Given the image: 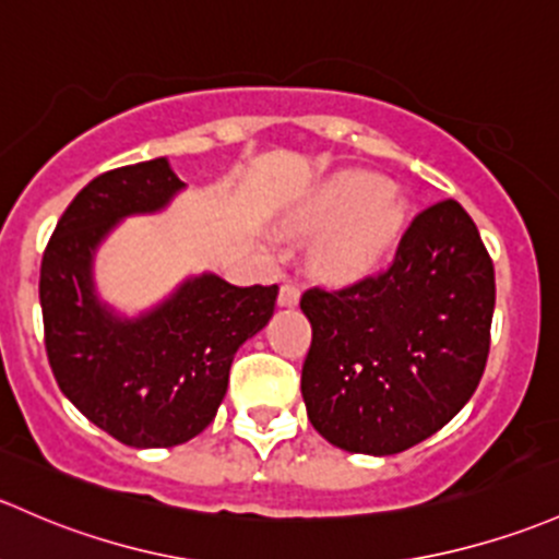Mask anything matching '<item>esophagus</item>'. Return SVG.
Here are the masks:
<instances>
[{
    "label": "esophagus",
    "instance_id": "34e87169",
    "mask_svg": "<svg viewBox=\"0 0 559 559\" xmlns=\"http://www.w3.org/2000/svg\"><path fill=\"white\" fill-rule=\"evenodd\" d=\"M299 302V286L297 284H284L278 292V305L281 308H295Z\"/></svg>",
    "mask_w": 559,
    "mask_h": 559
}]
</instances>
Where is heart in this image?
I'll list each match as a JSON object with an SVG mask.
<instances>
[{"instance_id":"b5f03b06","label":"heart","mask_w":559,"mask_h":559,"mask_svg":"<svg viewBox=\"0 0 559 559\" xmlns=\"http://www.w3.org/2000/svg\"><path fill=\"white\" fill-rule=\"evenodd\" d=\"M404 203L372 174L345 171L324 181L295 214L289 227L316 233L310 264L329 281L372 273L396 246Z\"/></svg>"}]
</instances>
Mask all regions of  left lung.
<instances>
[{"label": "left lung", "mask_w": 559, "mask_h": 559, "mask_svg": "<svg viewBox=\"0 0 559 559\" xmlns=\"http://www.w3.org/2000/svg\"><path fill=\"white\" fill-rule=\"evenodd\" d=\"M308 418L329 444L393 455L448 426L477 391L490 350L496 273L457 201L413 219L396 260L345 289H308Z\"/></svg>", "instance_id": "left-lung-1"}]
</instances>
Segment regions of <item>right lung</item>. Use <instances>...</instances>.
<instances>
[{
    "label": "right lung",
    "instance_id": "right-lung-1",
    "mask_svg": "<svg viewBox=\"0 0 559 559\" xmlns=\"http://www.w3.org/2000/svg\"><path fill=\"white\" fill-rule=\"evenodd\" d=\"M185 190L166 157L122 166L82 187L39 270L45 348L63 396L128 448H174L214 420L240 345L273 316L278 286L187 278L136 319L102 302L98 246L126 216L155 214Z\"/></svg>",
    "mask_w": 559,
    "mask_h": 559
}]
</instances>
